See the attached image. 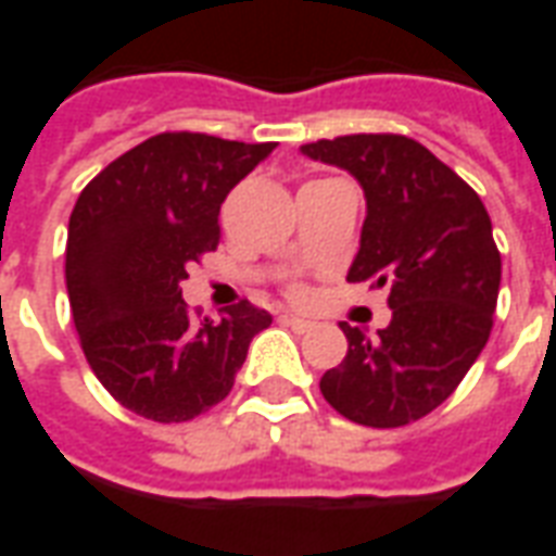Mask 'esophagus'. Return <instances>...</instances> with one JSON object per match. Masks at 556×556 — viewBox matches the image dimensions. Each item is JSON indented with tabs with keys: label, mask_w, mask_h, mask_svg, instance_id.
<instances>
[{
	"label": "esophagus",
	"mask_w": 556,
	"mask_h": 556,
	"mask_svg": "<svg viewBox=\"0 0 556 556\" xmlns=\"http://www.w3.org/2000/svg\"><path fill=\"white\" fill-rule=\"evenodd\" d=\"M282 321L289 327H294L298 333H306V330H313V321L309 318H301V315H294V313H282Z\"/></svg>",
	"instance_id": "34e87169"
}]
</instances>
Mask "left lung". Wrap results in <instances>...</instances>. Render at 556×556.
I'll list each match as a JSON object with an SVG mask.
<instances>
[{"instance_id": "8db88e82", "label": "left lung", "mask_w": 556, "mask_h": 556, "mask_svg": "<svg viewBox=\"0 0 556 556\" xmlns=\"http://www.w3.org/2000/svg\"><path fill=\"white\" fill-rule=\"evenodd\" d=\"M349 169L366 193L349 282L387 289L393 318L378 337L342 321L345 361L321 396L372 429L417 422L453 396L494 327L501 250L477 190L402 134H351L301 148Z\"/></svg>"}]
</instances>
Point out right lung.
<instances>
[{"mask_svg": "<svg viewBox=\"0 0 556 556\" xmlns=\"http://www.w3.org/2000/svg\"><path fill=\"white\" fill-rule=\"evenodd\" d=\"M277 142L166 130L115 157L71 211L65 282L79 345L106 393L154 422H187L231 393L270 313L238 301L219 321L181 298L217 250L219 205Z\"/></svg>", "mask_w": 556, "mask_h": 556, "instance_id": "add662e5", "label": "right lung"}]
</instances>
